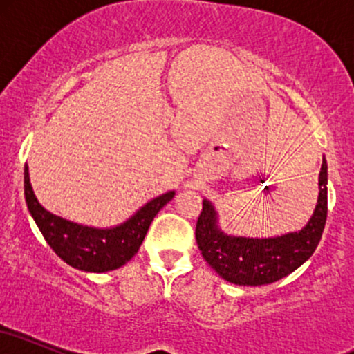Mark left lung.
Segmentation results:
<instances>
[{"label": "left lung", "mask_w": 354, "mask_h": 354, "mask_svg": "<svg viewBox=\"0 0 354 354\" xmlns=\"http://www.w3.org/2000/svg\"><path fill=\"white\" fill-rule=\"evenodd\" d=\"M318 188V201L306 225L271 238L236 236L223 231L216 208L205 198L196 223V243L203 258L223 279L239 286H261L293 273L315 253L326 225L328 165L324 156Z\"/></svg>", "instance_id": "left-lung-1"}]
</instances>
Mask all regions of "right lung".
<instances>
[{"mask_svg":"<svg viewBox=\"0 0 354 354\" xmlns=\"http://www.w3.org/2000/svg\"><path fill=\"white\" fill-rule=\"evenodd\" d=\"M173 198L174 191L160 194L109 228L80 225L43 208L31 186L28 165L24 166V200L43 238L64 263L88 273H106L126 265L140 250L158 211Z\"/></svg>","mask_w":354,"mask_h":354,"instance_id":"obj_1","label":"right lung"}]
</instances>
